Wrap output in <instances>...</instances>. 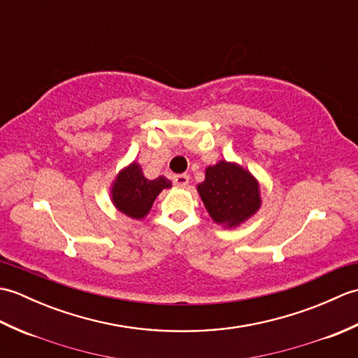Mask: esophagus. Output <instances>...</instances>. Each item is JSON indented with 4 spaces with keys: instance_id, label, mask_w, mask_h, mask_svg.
Segmentation results:
<instances>
[{
    "instance_id": "obj_1",
    "label": "esophagus",
    "mask_w": 358,
    "mask_h": 358,
    "mask_svg": "<svg viewBox=\"0 0 358 358\" xmlns=\"http://www.w3.org/2000/svg\"><path fill=\"white\" fill-rule=\"evenodd\" d=\"M189 183V175L186 173H180V175H175L173 177V185L178 186V187H186Z\"/></svg>"
}]
</instances>
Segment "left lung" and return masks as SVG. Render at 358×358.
Here are the masks:
<instances>
[{
	"label": "left lung",
	"instance_id": "8db88e82",
	"mask_svg": "<svg viewBox=\"0 0 358 358\" xmlns=\"http://www.w3.org/2000/svg\"><path fill=\"white\" fill-rule=\"evenodd\" d=\"M210 218L224 227H237L262 206L260 186L249 171L227 162L206 169V178L196 186Z\"/></svg>",
	"mask_w": 358,
	"mask_h": 358
}]
</instances>
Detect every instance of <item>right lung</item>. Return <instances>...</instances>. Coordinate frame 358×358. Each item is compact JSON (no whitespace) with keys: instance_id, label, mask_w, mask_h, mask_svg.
<instances>
[{"instance_id":"obj_1","label":"right lung","mask_w":358,"mask_h":358,"mask_svg":"<svg viewBox=\"0 0 358 358\" xmlns=\"http://www.w3.org/2000/svg\"><path fill=\"white\" fill-rule=\"evenodd\" d=\"M172 183L166 177L148 180L138 163H131L121 171L113 181L110 195L115 208L124 215L141 220L149 214L158 194L169 189Z\"/></svg>"}]
</instances>
